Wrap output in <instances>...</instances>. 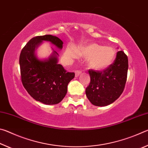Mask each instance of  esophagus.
<instances>
[{
  "instance_id": "1",
  "label": "esophagus",
  "mask_w": 148,
  "mask_h": 148,
  "mask_svg": "<svg viewBox=\"0 0 148 148\" xmlns=\"http://www.w3.org/2000/svg\"><path fill=\"white\" fill-rule=\"evenodd\" d=\"M81 74H82V71H76V72H75V77H77Z\"/></svg>"
}]
</instances>
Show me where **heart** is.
I'll list each match as a JSON object with an SVG mask.
<instances>
[{"label": "heart", "mask_w": 148, "mask_h": 148, "mask_svg": "<svg viewBox=\"0 0 148 148\" xmlns=\"http://www.w3.org/2000/svg\"><path fill=\"white\" fill-rule=\"evenodd\" d=\"M77 54L86 58L89 68L99 71L106 70L111 66L116 57V51L114 47L97 43L79 46L76 52L72 47H67L64 52V56L68 59L76 58Z\"/></svg>", "instance_id": "1"}]
</instances>
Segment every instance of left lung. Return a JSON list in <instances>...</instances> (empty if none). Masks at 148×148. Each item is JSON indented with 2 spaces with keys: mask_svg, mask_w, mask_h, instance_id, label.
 Segmentation results:
<instances>
[{
  "mask_svg": "<svg viewBox=\"0 0 148 148\" xmlns=\"http://www.w3.org/2000/svg\"><path fill=\"white\" fill-rule=\"evenodd\" d=\"M128 66L127 56L119 51L114 63L104 71L89 70L91 82L86 94L92 104L106 106L119 98L126 84Z\"/></svg>",
  "mask_w": 148,
  "mask_h": 148,
  "instance_id": "8db88e82",
  "label": "left lung"
}]
</instances>
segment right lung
<instances>
[{
    "label": "right lung",
    "mask_w": 148,
    "mask_h": 148,
    "mask_svg": "<svg viewBox=\"0 0 148 148\" xmlns=\"http://www.w3.org/2000/svg\"><path fill=\"white\" fill-rule=\"evenodd\" d=\"M49 42L59 50L63 42L53 35H44L32 38L19 56L21 81L25 89L34 100L46 105L59 103L66 95L67 86L74 78V72H66L58 64L59 54L52 49L47 58H38L36 50L43 43Z\"/></svg>",
    "instance_id": "1"
}]
</instances>
